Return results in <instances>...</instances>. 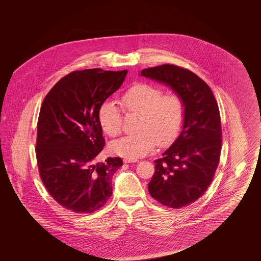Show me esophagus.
Listing matches in <instances>:
<instances>
[{
    "label": "esophagus",
    "mask_w": 261,
    "mask_h": 261,
    "mask_svg": "<svg viewBox=\"0 0 261 261\" xmlns=\"http://www.w3.org/2000/svg\"><path fill=\"white\" fill-rule=\"evenodd\" d=\"M137 160H134V159H125L124 162L125 163H129V162H136Z\"/></svg>",
    "instance_id": "obj_1"
}]
</instances>
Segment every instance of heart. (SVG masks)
I'll use <instances>...</instances> for the list:
<instances>
[{
    "instance_id": "b5f03b06",
    "label": "heart",
    "mask_w": 261,
    "mask_h": 261,
    "mask_svg": "<svg viewBox=\"0 0 261 261\" xmlns=\"http://www.w3.org/2000/svg\"><path fill=\"white\" fill-rule=\"evenodd\" d=\"M119 102L126 113H138L137 129L116 140L111 145L115 154L128 159L146 155L154 148L156 141L161 146L171 144L177 138L185 118V103L174 93L163 94L162 88L139 82L128 88L120 96ZM99 126L102 131L114 137L122 129V114L111 101L99 107Z\"/></svg>"
}]
</instances>
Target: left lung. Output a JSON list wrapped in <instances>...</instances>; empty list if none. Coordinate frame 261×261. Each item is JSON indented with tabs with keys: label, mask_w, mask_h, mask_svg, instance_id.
<instances>
[{
	"label": "left lung",
	"mask_w": 261,
	"mask_h": 261,
	"mask_svg": "<svg viewBox=\"0 0 261 261\" xmlns=\"http://www.w3.org/2000/svg\"><path fill=\"white\" fill-rule=\"evenodd\" d=\"M141 75L169 85L183 99V129L173 145L154 161L149 195L163 205L181 208L204 194L220 160V112L211 87L191 70L174 64L143 69Z\"/></svg>",
	"instance_id": "1"
}]
</instances>
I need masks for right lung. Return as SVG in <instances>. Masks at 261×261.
<instances>
[{
    "instance_id": "1",
    "label": "right lung",
    "mask_w": 261,
    "mask_h": 261,
    "mask_svg": "<svg viewBox=\"0 0 261 261\" xmlns=\"http://www.w3.org/2000/svg\"><path fill=\"white\" fill-rule=\"evenodd\" d=\"M127 70L72 71L43 100L37 123L40 178L51 198L75 213L98 211L112 197L120 158L97 162L105 147L99 107L124 81Z\"/></svg>"
}]
</instances>
